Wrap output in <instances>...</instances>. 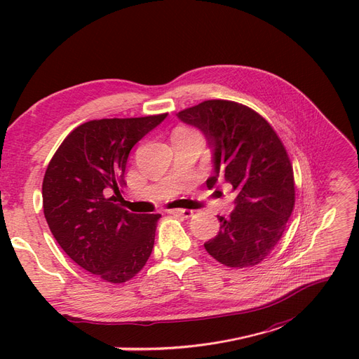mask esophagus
<instances>
[{
  "label": "esophagus",
  "instance_id": "1",
  "mask_svg": "<svg viewBox=\"0 0 359 359\" xmlns=\"http://www.w3.org/2000/svg\"><path fill=\"white\" fill-rule=\"evenodd\" d=\"M170 215H175L183 219H188L192 216V210H184V208H175V210H168Z\"/></svg>",
  "mask_w": 359,
  "mask_h": 359
}]
</instances>
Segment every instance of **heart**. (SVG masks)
<instances>
[{"label":"heart","mask_w":359,"mask_h":359,"mask_svg":"<svg viewBox=\"0 0 359 359\" xmlns=\"http://www.w3.org/2000/svg\"><path fill=\"white\" fill-rule=\"evenodd\" d=\"M195 135H200L195 128L192 127H187V126H179L175 133H172V136H195Z\"/></svg>","instance_id":"1"}]
</instances>
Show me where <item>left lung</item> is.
I'll list each match as a JSON object with an SVG mask.
<instances>
[{"mask_svg": "<svg viewBox=\"0 0 359 359\" xmlns=\"http://www.w3.org/2000/svg\"><path fill=\"white\" fill-rule=\"evenodd\" d=\"M177 116L200 128L215 151L207 188L224 179L235 194V210L219 216L220 231L204 244L207 253L228 268L255 266L280 243L294 208V172L284 143L259 112L238 102L204 100Z\"/></svg>", "mask_w": 359, "mask_h": 359, "instance_id": "obj_1", "label": "left lung"}]
</instances>
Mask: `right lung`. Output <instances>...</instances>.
<instances>
[{"mask_svg": "<svg viewBox=\"0 0 359 359\" xmlns=\"http://www.w3.org/2000/svg\"><path fill=\"white\" fill-rule=\"evenodd\" d=\"M167 114L93 119L74 128L50 159L43 208L59 245L76 264L111 284L148 262L161 215L128 213L119 204L128 154Z\"/></svg>", "mask_w": 359, "mask_h": 359, "instance_id": "right-lung-1", "label": "right lung"}]
</instances>
